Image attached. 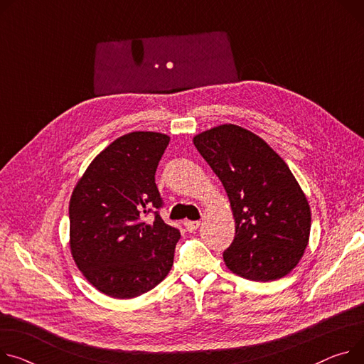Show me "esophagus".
Here are the masks:
<instances>
[{
    "mask_svg": "<svg viewBox=\"0 0 364 364\" xmlns=\"http://www.w3.org/2000/svg\"><path fill=\"white\" fill-rule=\"evenodd\" d=\"M183 225H185V228H186V230L188 232H195V230H197L200 226H201V221H185L183 223Z\"/></svg>",
    "mask_w": 364,
    "mask_h": 364,
    "instance_id": "1",
    "label": "esophagus"
}]
</instances>
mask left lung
I'll return each mask as SVG.
<instances>
[{"instance_id": "obj_1", "label": "left lung", "mask_w": 364, "mask_h": 364, "mask_svg": "<svg viewBox=\"0 0 364 364\" xmlns=\"http://www.w3.org/2000/svg\"><path fill=\"white\" fill-rule=\"evenodd\" d=\"M225 186L236 235L223 258L252 282H274L301 259L311 235V207L286 161L262 138L225 124L193 136Z\"/></svg>"}]
</instances>
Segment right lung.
Instances as JSON below:
<instances>
[{
	"label": "right lung",
	"instance_id": "right-lung-1",
	"mask_svg": "<svg viewBox=\"0 0 364 364\" xmlns=\"http://www.w3.org/2000/svg\"><path fill=\"white\" fill-rule=\"evenodd\" d=\"M171 138L135 131L89 164L70 200V247L78 269L106 296L132 299L154 289L173 265L178 229L159 214L154 175ZM153 210L155 220L142 215Z\"/></svg>",
	"mask_w": 364,
	"mask_h": 364
}]
</instances>
